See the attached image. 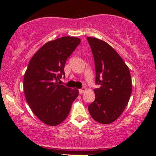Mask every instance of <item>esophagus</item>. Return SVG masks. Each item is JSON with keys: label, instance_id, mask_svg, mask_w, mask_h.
I'll use <instances>...</instances> for the list:
<instances>
[{"label": "esophagus", "instance_id": "1", "mask_svg": "<svg viewBox=\"0 0 156 156\" xmlns=\"http://www.w3.org/2000/svg\"><path fill=\"white\" fill-rule=\"evenodd\" d=\"M86 90H87V89L85 87H83V88H82L81 89L79 90V93H80V94H83Z\"/></svg>", "mask_w": 156, "mask_h": 156}]
</instances>
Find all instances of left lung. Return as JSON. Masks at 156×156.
Returning <instances> with one entry per match:
<instances>
[{
    "mask_svg": "<svg viewBox=\"0 0 156 156\" xmlns=\"http://www.w3.org/2000/svg\"><path fill=\"white\" fill-rule=\"evenodd\" d=\"M96 69L94 101L88 106L93 119L110 124L118 119L127 105L132 91L129 67L109 44L98 38L87 37Z\"/></svg>",
    "mask_w": 156,
    "mask_h": 156,
    "instance_id": "8db88e82",
    "label": "left lung"
}]
</instances>
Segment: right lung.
Segmentation results:
<instances>
[{
    "label": "right lung",
    "mask_w": 156,
    "mask_h": 156,
    "mask_svg": "<svg viewBox=\"0 0 156 156\" xmlns=\"http://www.w3.org/2000/svg\"><path fill=\"white\" fill-rule=\"evenodd\" d=\"M80 43L76 37L65 36L49 41L30 60L23 79L25 96L38 119L49 126L64 121L78 96L76 89L58 82L65 76L66 60Z\"/></svg>",
    "instance_id": "add662e5"
}]
</instances>
